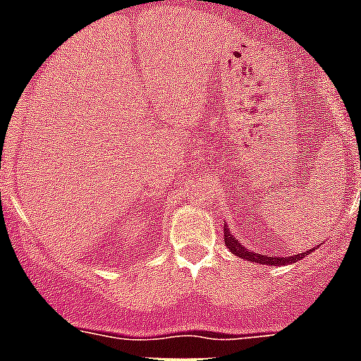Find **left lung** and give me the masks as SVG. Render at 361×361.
Masks as SVG:
<instances>
[{"label":"left lung","instance_id":"8db88e82","mask_svg":"<svg viewBox=\"0 0 361 361\" xmlns=\"http://www.w3.org/2000/svg\"><path fill=\"white\" fill-rule=\"evenodd\" d=\"M224 238H226V246L229 247L233 255L242 257V259L250 260V262H259V264H274V266H286V264H292V262H298V260L305 259V257L310 253L312 250H308L307 253H298V255H292V257H268V255H260V253H255V251L247 250L246 246H242L240 240L235 238L231 231H229V227L227 224H224Z\"/></svg>","mask_w":361,"mask_h":361}]
</instances>
